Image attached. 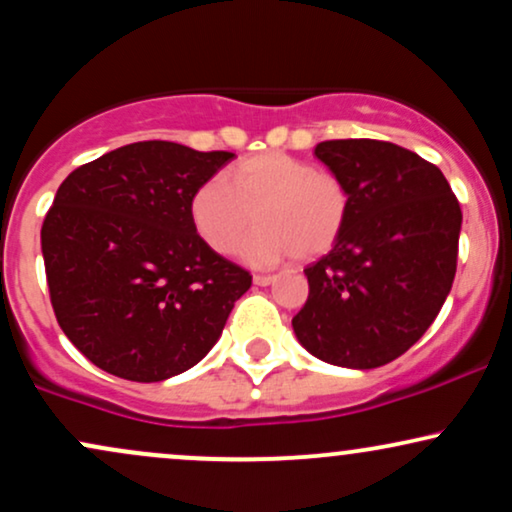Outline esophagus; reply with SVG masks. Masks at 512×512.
Segmentation results:
<instances>
[{
	"mask_svg": "<svg viewBox=\"0 0 512 512\" xmlns=\"http://www.w3.org/2000/svg\"><path fill=\"white\" fill-rule=\"evenodd\" d=\"M274 281L272 274H255V284L257 286H269Z\"/></svg>",
	"mask_w": 512,
	"mask_h": 512,
	"instance_id": "obj_1",
	"label": "esophagus"
}]
</instances>
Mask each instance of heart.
<instances>
[{
	"instance_id": "b5f03b06",
	"label": "heart",
	"mask_w": 512,
	"mask_h": 512,
	"mask_svg": "<svg viewBox=\"0 0 512 512\" xmlns=\"http://www.w3.org/2000/svg\"><path fill=\"white\" fill-rule=\"evenodd\" d=\"M349 185L332 170L315 168L284 151L238 161L226 178H209L190 199L199 238L228 255L250 231L243 257L257 267L296 255L315 260L334 248L349 216Z\"/></svg>"
}]
</instances>
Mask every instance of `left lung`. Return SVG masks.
<instances>
[{"label":"left lung","mask_w":512,"mask_h":512,"mask_svg":"<svg viewBox=\"0 0 512 512\" xmlns=\"http://www.w3.org/2000/svg\"><path fill=\"white\" fill-rule=\"evenodd\" d=\"M315 156L349 185L334 248L305 267L293 332L332 366L378 368L424 337L452 289L462 209L438 166L378 139H332Z\"/></svg>","instance_id":"8db88e82"}]
</instances>
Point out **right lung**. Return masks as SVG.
<instances>
[{
  "instance_id": "obj_1",
  "label": "right lung",
  "mask_w": 512,
  "mask_h": 512,
  "mask_svg": "<svg viewBox=\"0 0 512 512\" xmlns=\"http://www.w3.org/2000/svg\"><path fill=\"white\" fill-rule=\"evenodd\" d=\"M233 156L154 139L62 182L40 231L45 276L62 332L93 366L158 383L221 337L252 276L199 238L190 199Z\"/></svg>"
}]
</instances>
